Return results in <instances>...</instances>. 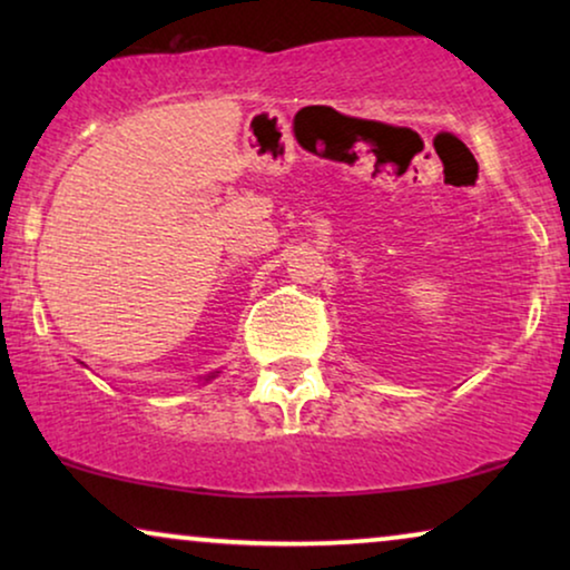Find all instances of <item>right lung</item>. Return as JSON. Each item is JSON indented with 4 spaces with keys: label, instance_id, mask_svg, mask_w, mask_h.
Wrapping results in <instances>:
<instances>
[{
    "label": "right lung",
    "instance_id": "right-lung-1",
    "mask_svg": "<svg viewBox=\"0 0 570 570\" xmlns=\"http://www.w3.org/2000/svg\"><path fill=\"white\" fill-rule=\"evenodd\" d=\"M217 373H220V371H215V373H207V376H202V381H205V384H207V381H213V379L217 376Z\"/></svg>",
    "mask_w": 570,
    "mask_h": 570
}]
</instances>
